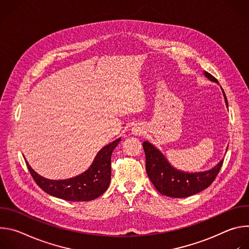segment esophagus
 <instances>
[{
	"instance_id": "obj_1",
	"label": "esophagus",
	"mask_w": 249,
	"mask_h": 249,
	"mask_svg": "<svg viewBox=\"0 0 249 249\" xmlns=\"http://www.w3.org/2000/svg\"><path fill=\"white\" fill-rule=\"evenodd\" d=\"M144 130H143V128L142 127H140V126H134L133 127V129H132V133H133V135H136V136H140V135H143L144 134Z\"/></svg>"
}]
</instances>
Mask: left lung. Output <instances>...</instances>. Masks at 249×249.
<instances>
[{
  "label": "left lung",
  "mask_w": 249,
  "mask_h": 249,
  "mask_svg": "<svg viewBox=\"0 0 249 249\" xmlns=\"http://www.w3.org/2000/svg\"><path fill=\"white\" fill-rule=\"evenodd\" d=\"M204 75L210 81L219 84L217 79L208 72H204ZM223 94L228 107L224 90ZM143 148L146 154V170L154 186L160 194L173 198L188 197L209 187L215 180L224 162L222 160L216 166L207 171L184 172L171 166L161 152L150 142H144Z\"/></svg>",
  "instance_id": "8db88e82"
}]
</instances>
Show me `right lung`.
<instances>
[{
    "label": "right lung",
    "instance_id": "right-lung-1",
    "mask_svg": "<svg viewBox=\"0 0 249 249\" xmlns=\"http://www.w3.org/2000/svg\"><path fill=\"white\" fill-rule=\"evenodd\" d=\"M121 138L103 147L95 156L92 164L82 174L64 180L47 179L35 172L25 160L34 181L46 193L67 201H90L108 188L111 180V155Z\"/></svg>",
    "mask_w": 249,
    "mask_h": 249
}]
</instances>
